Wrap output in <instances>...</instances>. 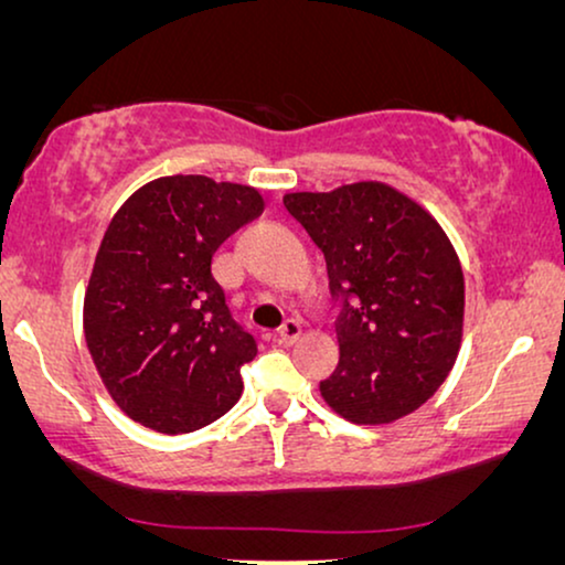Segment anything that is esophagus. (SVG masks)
I'll use <instances>...</instances> for the list:
<instances>
[{
  "label": "esophagus",
  "mask_w": 565,
  "mask_h": 565,
  "mask_svg": "<svg viewBox=\"0 0 565 565\" xmlns=\"http://www.w3.org/2000/svg\"><path fill=\"white\" fill-rule=\"evenodd\" d=\"M300 337V321L298 319H285L280 327V342L292 344Z\"/></svg>",
  "instance_id": "obj_1"
}]
</instances>
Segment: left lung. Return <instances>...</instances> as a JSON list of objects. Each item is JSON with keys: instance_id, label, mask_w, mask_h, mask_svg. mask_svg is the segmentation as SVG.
I'll return each instance as SVG.
<instances>
[{"instance_id": "left-lung-1", "label": "left lung", "mask_w": 565, "mask_h": 565, "mask_svg": "<svg viewBox=\"0 0 565 565\" xmlns=\"http://www.w3.org/2000/svg\"><path fill=\"white\" fill-rule=\"evenodd\" d=\"M323 252L339 365L321 396L354 424H388L435 396L458 358L466 282L450 238L404 192L354 182L282 198Z\"/></svg>"}]
</instances>
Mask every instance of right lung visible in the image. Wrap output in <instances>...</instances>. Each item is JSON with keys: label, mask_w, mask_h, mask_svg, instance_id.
<instances>
[{"label": "right lung", "mask_w": 565, "mask_h": 565, "mask_svg": "<svg viewBox=\"0 0 565 565\" xmlns=\"http://www.w3.org/2000/svg\"><path fill=\"white\" fill-rule=\"evenodd\" d=\"M262 207L254 188L177 174L143 184L115 213L84 296V337L134 422L184 435L242 396L257 342L234 321L211 265Z\"/></svg>", "instance_id": "right-lung-1"}]
</instances>
